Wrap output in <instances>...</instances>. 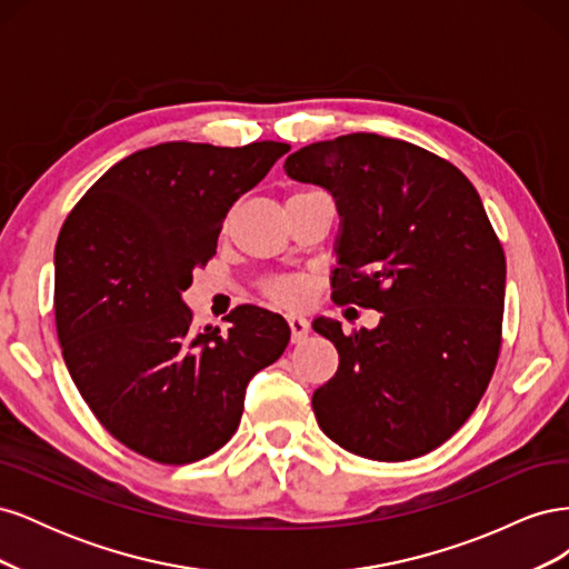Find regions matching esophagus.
<instances>
[{
	"mask_svg": "<svg viewBox=\"0 0 569 569\" xmlns=\"http://www.w3.org/2000/svg\"><path fill=\"white\" fill-rule=\"evenodd\" d=\"M287 322L291 330V341L295 343H301L308 337V330H311V325H308V320L303 316H289Z\"/></svg>",
	"mask_w": 569,
	"mask_h": 569,
	"instance_id": "obj_1",
	"label": "esophagus"
}]
</instances>
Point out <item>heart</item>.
Wrapping results in <instances>:
<instances>
[{
	"label": "heart",
	"instance_id": "obj_1",
	"mask_svg": "<svg viewBox=\"0 0 569 569\" xmlns=\"http://www.w3.org/2000/svg\"><path fill=\"white\" fill-rule=\"evenodd\" d=\"M308 192H311V189H308ZM297 194H301V192H297ZM266 291H268L270 299L280 301V303H295V301L301 299V284L295 282V280H274V282H268V284H266Z\"/></svg>",
	"mask_w": 569,
	"mask_h": 569
}]
</instances>
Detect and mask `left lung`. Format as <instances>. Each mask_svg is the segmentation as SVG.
Listing matches in <instances>:
<instances>
[{"label": "left lung", "instance_id": "obj_1", "mask_svg": "<svg viewBox=\"0 0 569 569\" xmlns=\"http://www.w3.org/2000/svg\"><path fill=\"white\" fill-rule=\"evenodd\" d=\"M284 170L337 201L332 301L382 313L351 335L313 320L339 353L313 393L320 429L370 460L435 451L472 416L501 351L506 253L477 189L437 153L375 132L308 144Z\"/></svg>", "mask_w": 569, "mask_h": 569}]
</instances>
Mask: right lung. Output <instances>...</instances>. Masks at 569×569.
<instances>
[{"mask_svg":"<svg viewBox=\"0 0 569 569\" xmlns=\"http://www.w3.org/2000/svg\"><path fill=\"white\" fill-rule=\"evenodd\" d=\"M284 142H163L111 166L68 213L54 251L66 368L130 451L163 465L216 453L237 432L251 377L289 343L282 316L237 306L197 332L182 291L216 256L232 203Z\"/></svg>","mask_w":569,"mask_h":569,"instance_id":"1","label":"right lung"}]
</instances>
